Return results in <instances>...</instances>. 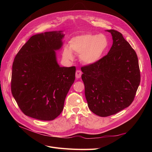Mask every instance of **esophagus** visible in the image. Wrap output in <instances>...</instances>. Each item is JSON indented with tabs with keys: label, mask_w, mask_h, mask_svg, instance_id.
<instances>
[{
	"label": "esophagus",
	"mask_w": 152,
	"mask_h": 152,
	"mask_svg": "<svg viewBox=\"0 0 152 152\" xmlns=\"http://www.w3.org/2000/svg\"><path fill=\"white\" fill-rule=\"evenodd\" d=\"M81 75H82V72L80 70H77L76 73H75V77L77 79H80L81 77Z\"/></svg>",
	"instance_id": "1"
}]
</instances>
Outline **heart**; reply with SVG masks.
Wrapping results in <instances>:
<instances>
[{"mask_svg":"<svg viewBox=\"0 0 152 152\" xmlns=\"http://www.w3.org/2000/svg\"><path fill=\"white\" fill-rule=\"evenodd\" d=\"M108 46V40L104 35L84 34L71 39L70 47L63 50V56L68 61L74 59L73 52L80 55V61L86 65H93L103 56Z\"/></svg>","mask_w":152,"mask_h":152,"instance_id":"heart-1","label":"heart"}]
</instances>
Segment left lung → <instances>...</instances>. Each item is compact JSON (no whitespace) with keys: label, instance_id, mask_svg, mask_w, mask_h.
Returning <instances> with one entry per match:
<instances>
[{"label":"left lung","instance_id":"left-lung-1","mask_svg":"<svg viewBox=\"0 0 152 152\" xmlns=\"http://www.w3.org/2000/svg\"><path fill=\"white\" fill-rule=\"evenodd\" d=\"M113 44L107 56L93 65L81 68L88 107L99 117H108L128 107L140 84L137 54L122 34L106 30Z\"/></svg>","mask_w":152,"mask_h":152}]
</instances>
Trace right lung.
Segmentation results:
<instances>
[{"mask_svg":"<svg viewBox=\"0 0 152 152\" xmlns=\"http://www.w3.org/2000/svg\"><path fill=\"white\" fill-rule=\"evenodd\" d=\"M63 31L35 34L18 53L12 68L11 92L26 115L40 121L59 116L75 78V66H60Z\"/></svg>","mask_w":152,"mask_h":152,"instance_id":"obj_1","label":"right lung"}]
</instances>
